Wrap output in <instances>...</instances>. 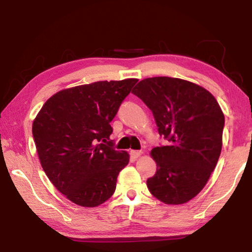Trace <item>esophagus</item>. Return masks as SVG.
<instances>
[{
    "mask_svg": "<svg viewBox=\"0 0 252 252\" xmlns=\"http://www.w3.org/2000/svg\"><path fill=\"white\" fill-rule=\"evenodd\" d=\"M129 154H130V156H132L133 158H135V159H136V158H139L141 155H142V151H140V150H132Z\"/></svg>",
    "mask_w": 252,
    "mask_h": 252,
    "instance_id": "esophagus-1",
    "label": "esophagus"
}]
</instances>
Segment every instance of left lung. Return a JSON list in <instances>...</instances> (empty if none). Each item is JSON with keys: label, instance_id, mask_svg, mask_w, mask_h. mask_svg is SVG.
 I'll return each mask as SVG.
<instances>
[{"label": "left lung", "instance_id": "obj_1", "mask_svg": "<svg viewBox=\"0 0 252 252\" xmlns=\"http://www.w3.org/2000/svg\"><path fill=\"white\" fill-rule=\"evenodd\" d=\"M132 93L153 111L167 146L151 156L156 174L149 191L165 204H184L204 188L218 163L225 117L211 93L190 81L170 77L141 80Z\"/></svg>", "mask_w": 252, "mask_h": 252}]
</instances>
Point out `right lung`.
Segmentation results:
<instances>
[{
  "label": "right lung",
  "instance_id": "1",
  "mask_svg": "<svg viewBox=\"0 0 252 252\" xmlns=\"http://www.w3.org/2000/svg\"><path fill=\"white\" fill-rule=\"evenodd\" d=\"M137 79L64 89L44 103L32 133L41 166L71 202L94 208L111 197L129 155L110 140L115 118Z\"/></svg>",
  "mask_w": 252,
  "mask_h": 252
}]
</instances>
